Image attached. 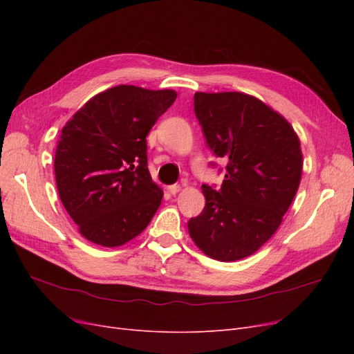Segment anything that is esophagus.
Segmentation results:
<instances>
[{
	"label": "esophagus",
	"instance_id": "obj_1",
	"mask_svg": "<svg viewBox=\"0 0 354 354\" xmlns=\"http://www.w3.org/2000/svg\"><path fill=\"white\" fill-rule=\"evenodd\" d=\"M167 189H168V192H169L171 195H176V194H178V192L181 190V186L180 185H171Z\"/></svg>",
	"mask_w": 354,
	"mask_h": 354
}]
</instances>
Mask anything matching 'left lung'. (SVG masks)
<instances>
[{
    "mask_svg": "<svg viewBox=\"0 0 354 354\" xmlns=\"http://www.w3.org/2000/svg\"><path fill=\"white\" fill-rule=\"evenodd\" d=\"M195 113L209 149L227 165L220 190L202 185L207 203L189 220V234L214 260H242L273 236L291 207L301 145L279 112L241 91H198Z\"/></svg>",
    "mask_w": 354,
    "mask_h": 354,
    "instance_id": "obj_1",
    "label": "left lung"
}]
</instances>
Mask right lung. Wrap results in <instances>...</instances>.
I'll list each match as a JSON object with an SVG mask.
<instances>
[{
    "label": "right lung",
    "mask_w": 354,
    "mask_h": 354,
    "mask_svg": "<svg viewBox=\"0 0 354 354\" xmlns=\"http://www.w3.org/2000/svg\"><path fill=\"white\" fill-rule=\"evenodd\" d=\"M176 99L174 90L116 85L95 94L62 128L57 192L87 241L115 248L151 223L164 192L147 169L146 136Z\"/></svg>",
    "instance_id": "right-lung-1"
}]
</instances>
